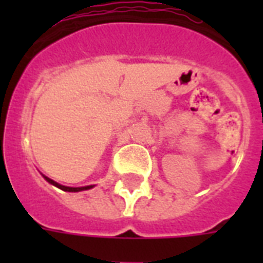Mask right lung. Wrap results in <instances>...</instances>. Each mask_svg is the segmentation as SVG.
Segmentation results:
<instances>
[{"mask_svg":"<svg viewBox=\"0 0 263 263\" xmlns=\"http://www.w3.org/2000/svg\"><path fill=\"white\" fill-rule=\"evenodd\" d=\"M45 179L49 181L50 184H53V185H55V187H59L60 190H63V191H68V192H79V191H84V190H90L91 185H87V187H78V188H73V187H65V185H61V184L55 183L54 180L49 179V177H46L45 176Z\"/></svg>","mask_w":263,"mask_h":263,"instance_id":"add662e5","label":"right lung"}]
</instances>
